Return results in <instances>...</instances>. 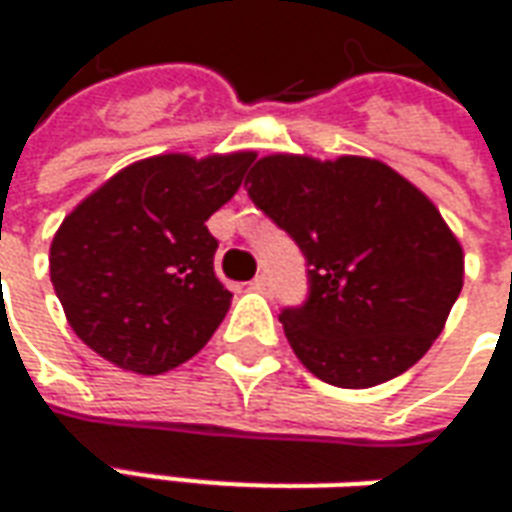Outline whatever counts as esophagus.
I'll return each instance as SVG.
<instances>
[{
    "label": "esophagus",
    "mask_w": 512,
    "mask_h": 512,
    "mask_svg": "<svg viewBox=\"0 0 512 512\" xmlns=\"http://www.w3.org/2000/svg\"><path fill=\"white\" fill-rule=\"evenodd\" d=\"M252 288L260 290V293H268V290H271V282H268L266 274H257V277L252 279Z\"/></svg>",
    "instance_id": "obj_1"
}]
</instances>
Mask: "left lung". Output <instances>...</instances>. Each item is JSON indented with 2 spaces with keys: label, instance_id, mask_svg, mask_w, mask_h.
<instances>
[{
  "label": "left lung",
  "instance_id": "obj_1",
  "mask_svg": "<svg viewBox=\"0 0 512 512\" xmlns=\"http://www.w3.org/2000/svg\"><path fill=\"white\" fill-rule=\"evenodd\" d=\"M246 194L307 260V299L279 315L301 365L343 389L417 365L463 288L461 244L436 205L359 156L260 158Z\"/></svg>",
  "mask_w": 512,
  "mask_h": 512
}]
</instances>
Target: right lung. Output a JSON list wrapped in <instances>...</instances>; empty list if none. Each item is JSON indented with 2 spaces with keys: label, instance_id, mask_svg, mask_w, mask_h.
Wrapping results in <instances>:
<instances>
[{
  "label": "right lung",
  "instance_id": "add662e5",
  "mask_svg": "<svg viewBox=\"0 0 512 512\" xmlns=\"http://www.w3.org/2000/svg\"><path fill=\"white\" fill-rule=\"evenodd\" d=\"M255 153L136 161L65 216L51 285L71 329L112 365L161 376L189 362L230 310L205 222L244 183Z\"/></svg>",
  "mask_w": 512,
  "mask_h": 512
}]
</instances>
